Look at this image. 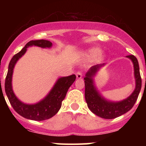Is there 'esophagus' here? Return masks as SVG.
I'll return each instance as SVG.
<instances>
[{
    "instance_id": "34e87169",
    "label": "esophagus",
    "mask_w": 146,
    "mask_h": 146,
    "mask_svg": "<svg viewBox=\"0 0 146 146\" xmlns=\"http://www.w3.org/2000/svg\"><path fill=\"white\" fill-rule=\"evenodd\" d=\"M76 77H77V78L80 79L82 77V73L81 71H77V73H76Z\"/></svg>"
}]
</instances>
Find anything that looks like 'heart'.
Wrapping results in <instances>:
<instances>
[{
  "mask_svg": "<svg viewBox=\"0 0 146 146\" xmlns=\"http://www.w3.org/2000/svg\"><path fill=\"white\" fill-rule=\"evenodd\" d=\"M99 53H100L99 48H91V49H90L89 51H88V53H87V55L89 56H92L97 55V54H98ZM101 54H99V56Z\"/></svg>",
  "mask_w": 146,
  "mask_h": 146,
  "instance_id": "obj_1",
  "label": "heart"
}]
</instances>
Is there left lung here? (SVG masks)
<instances>
[{
    "mask_svg": "<svg viewBox=\"0 0 146 146\" xmlns=\"http://www.w3.org/2000/svg\"><path fill=\"white\" fill-rule=\"evenodd\" d=\"M127 58H130L133 64L134 68V77L136 79V88L131 95L126 99L120 102H111L107 100L97 90L94 85L93 76L96 74L98 70L104 64L95 65L91 67L87 72L85 80V98L88 104V108L95 114L101 118L106 119H114L121 116L129 110H131L138 99V95L141 89V74L139 70V65L138 60L133 55L127 56Z\"/></svg>",
    "mask_w": 146,
    "mask_h": 146,
    "instance_id": "obj_1",
    "label": "left lung"
}]
</instances>
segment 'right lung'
I'll use <instances>...</instances> for the list:
<instances>
[{
    "label": "right lung",
    "mask_w": 146,
    "mask_h": 146,
    "mask_svg": "<svg viewBox=\"0 0 146 146\" xmlns=\"http://www.w3.org/2000/svg\"><path fill=\"white\" fill-rule=\"evenodd\" d=\"M36 46L42 48H50L52 43L50 41L39 39L32 40L25 46L19 53L13 56L10 60L5 81V90L10 104L15 111L25 118L35 121H43L54 117L60 110L68 88L76 80V75L62 77L58 79L49 93L42 100L34 104H27L19 100L12 88V76L15 65L19 58L27 51L29 46Z\"/></svg>",
    "instance_id": "right-lung-1"
}]
</instances>
